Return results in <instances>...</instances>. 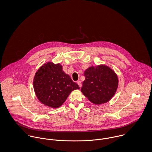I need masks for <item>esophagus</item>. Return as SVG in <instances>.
<instances>
[{"label":"esophagus","mask_w":152,"mask_h":152,"mask_svg":"<svg viewBox=\"0 0 152 152\" xmlns=\"http://www.w3.org/2000/svg\"><path fill=\"white\" fill-rule=\"evenodd\" d=\"M77 84H78V86L80 87V88L82 86V84H81V81H77Z\"/></svg>","instance_id":"esophagus-1"}]
</instances>
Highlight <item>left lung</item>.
I'll return each mask as SVG.
<instances>
[{
    "mask_svg": "<svg viewBox=\"0 0 152 152\" xmlns=\"http://www.w3.org/2000/svg\"><path fill=\"white\" fill-rule=\"evenodd\" d=\"M86 80L81 92L95 104L108 102L113 96L118 87L116 73L107 65L91 66L84 72Z\"/></svg>",
    "mask_w": 152,
    "mask_h": 152,
    "instance_id": "left-lung-1",
    "label": "left lung"
}]
</instances>
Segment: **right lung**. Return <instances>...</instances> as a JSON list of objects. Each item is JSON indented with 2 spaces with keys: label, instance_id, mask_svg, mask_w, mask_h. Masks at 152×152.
<instances>
[{
  "label": "right lung",
  "instance_id": "right-lung-1",
  "mask_svg": "<svg viewBox=\"0 0 152 152\" xmlns=\"http://www.w3.org/2000/svg\"><path fill=\"white\" fill-rule=\"evenodd\" d=\"M33 87L39 100L54 108L61 106L72 91L80 88L65 74L61 65L51 62L44 64L36 72Z\"/></svg>",
  "mask_w": 152,
  "mask_h": 152
}]
</instances>
